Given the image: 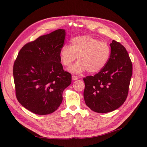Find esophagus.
Returning <instances> with one entry per match:
<instances>
[{
    "instance_id": "34e87169",
    "label": "esophagus",
    "mask_w": 147,
    "mask_h": 147,
    "mask_svg": "<svg viewBox=\"0 0 147 147\" xmlns=\"http://www.w3.org/2000/svg\"><path fill=\"white\" fill-rule=\"evenodd\" d=\"M72 79H73V80H77L79 79V78H78V77L76 76L73 75V76H72Z\"/></svg>"
}]
</instances>
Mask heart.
Masks as SVG:
<instances>
[{"label":"heart","mask_w":147,"mask_h":147,"mask_svg":"<svg viewBox=\"0 0 147 147\" xmlns=\"http://www.w3.org/2000/svg\"><path fill=\"white\" fill-rule=\"evenodd\" d=\"M110 55L109 44L88 35L73 38L71 45L65 44L59 51L61 63L65 67L70 66L78 57L79 61L68 69L76 74L86 70L91 74L101 71L107 64Z\"/></svg>","instance_id":"heart-1"}]
</instances>
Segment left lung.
<instances>
[{
	"mask_svg": "<svg viewBox=\"0 0 147 147\" xmlns=\"http://www.w3.org/2000/svg\"><path fill=\"white\" fill-rule=\"evenodd\" d=\"M110 46V57L105 67L94 76L83 79L84 101L90 110L99 113L111 112L123 105L132 76V64L126 48L114 40Z\"/></svg>",
	"mask_w": 147,
	"mask_h": 147,
	"instance_id": "obj_1",
	"label": "left lung"
}]
</instances>
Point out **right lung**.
<instances>
[{"mask_svg":"<svg viewBox=\"0 0 147 147\" xmlns=\"http://www.w3.org/2000/svg\"><path fill=\"white\" fill-rule=\"evenodd\" d=\"M66 33L63 29L38 37L25 45L14 62L13 75L18 102L36 114L56 111L63 101L64 90L71 83L64 71L59 51Z\"/></svg>","mask_w":147,"mask_h":147,"instance_id":"right-lung-1","label":"right lung"}]
</instances>
